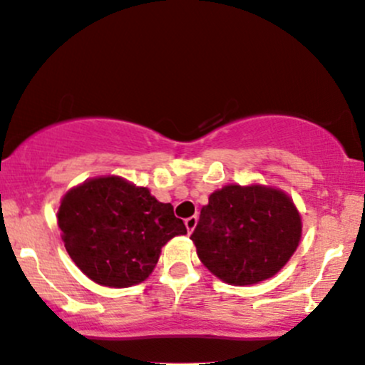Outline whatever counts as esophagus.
<instances>
[{"label":"esophagus","instance_id":"obj_1","mask_svg":"<svg viewBox=\"0 0 365 365\" xmlns=\"http://www.w3.org/2000/svg\"><path fill=\"white\" fill-rule=\"evenodd\" d=\"M184 223H186V228H187V232H192L196 228V225H197V217H190V218H186L184 220Z\"/></svg>","mask_w":365,"mask_h":365}]
</instances>
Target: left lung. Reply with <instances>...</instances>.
I'll return each mask as SVG.
<instances>
[{"label":"left lung","mask_w":365,"mask_h":365,"mask_svg":"<svg viewBox=\"0 0 365 365\" xmlns=\"http://www.w3.org/2000/svg\"><path fill=\"white\" fill-rule=\"evenodd\" d=\"M301 238L289 196L264 186H225L201 208L191 240L210 272L235 286L257 284L284 267Z\"/></svg>","instance_id":"left-lung-1"}]
</instances>
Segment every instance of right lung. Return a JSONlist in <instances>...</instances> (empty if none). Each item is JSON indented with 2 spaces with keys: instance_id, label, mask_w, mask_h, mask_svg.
<instances>
[{
  "instance_id": "right-lung-1",
  "label": "right lung",
  "mask_w": 365,
  "mask_h": 365,
  "mask_svg": "<svg viewBox=\"0 0 365 365\" xmlns=\"http://www.w3.org/2000/svg\"><path fill=\"white\" fill-rule=\"evenodd\" d=\"M64 247L74 264L101 286L145 281L160 249L186 225L170 203L116 175L89 179L62 197L57 213Z\"/></svg>"
}]
</instances>
